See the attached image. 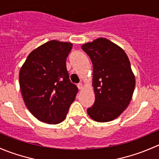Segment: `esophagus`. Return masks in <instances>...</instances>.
I'll return each mask as SVG.
<instances>
[{
  "label": "esophagus",
  "mask_w": 159,
  "mask_h": 159,
  "mask_svg": "<svg viewBox=\"0 0 159 159\" xmlns=\"http://www.w3.org/2000/svg\"><path fill=\"white\" fill-rule=\"evenodd\" d=\"M78 88L79 90H81L83 89V84L81 83H79V84H78Z\"/></svg>",
  "instance_id": "obj_1"
}]
</instances>
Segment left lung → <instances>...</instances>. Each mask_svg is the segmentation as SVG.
Masks as SVG:
<instances>
[{
    "mask_svg": "<svg viewBox=\"0 0 159 159\" xmlns=\"http://www.w3.org/2000/svg\"><path fill=\"white\" fill-rule=\"evenodd\" d=\"M81 48L93 65L95 102L88 108L89 115L98 122L118 118L129 106L135 86V78L125 51L107 38L86 43Z\"/></svg>",
    "mask_w": 159,
    "mask_h": 159,
    "instance_id": "obj_1",
    "label": "left lung"
}]
</instances>
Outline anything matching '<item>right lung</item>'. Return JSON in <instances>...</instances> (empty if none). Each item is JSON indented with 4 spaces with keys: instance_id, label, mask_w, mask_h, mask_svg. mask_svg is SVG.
<instances>
[{
    "instance_id": "add662e5",
    "label": "right lung",
    "mask_w": 159,
    "mask_h": 159,
    "mask_svg": "<svg viewBox=\"0 0 159 159\" xmlns=\"http://www.w3.org/2000/svg\"><path fill=\"white\" fill-rule=\"evenodd\" d=\"M72 44L52 40L30 53L20 68L19 84L25 105L47 124L65 120L78 89L70 82L66 59Z\"/></svg>"
}]
</instances>
